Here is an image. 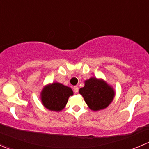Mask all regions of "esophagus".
Segmentation results:
<instances>
[{"instance_id": "obj_1", "label": "esophagus", "mask_w": 149, "mask_h": 149, "mask_svg": "<svg viewBox=\"0 0 149 149\" xmlns=\"http://www.w3.org/2000/svg\"><path fill=\"white\" fill-rule=\"evenodd\" d=\"M73 91H74V92L76 93V94H77V93L79 92V87L78 86L73 87Z\"/></svg>"}]
</instances>
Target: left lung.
<instances>
[{
    "instance_id": "8db88e82",
    "label": "left lung",
    "mask_w": 149,
    "mask_h": 149,
    "mask_svg": "<svg viewBox=\"0 0 149 149\" xmlns=\"http://www.w3.org/2000/svg\"><path fill=\"white\" fill-rule=\"evenodd\" d=\"M88 107L94 111L103 109L109 106L115 97L113 88L102 79L90 78L85 81V86L79 89Z\"/></svg>"
}]
</instances>
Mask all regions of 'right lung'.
Here are the masks:
<instances>
[{"instance_id":"right-lung-1","label":"right lung","mask_w":149,"mask_h":149,"mask_svg":"<svg viewBox=\"0 0 149 149\" xmlns=\"http://www.w3.org/2000/svg\"><path fill=\"white\" fill-rule=\"evenodd\" d=\"M73 94L70 87L56 82L44 87L41 92V100L47 109L58 112L65 107L69 97Z\"/></svg>"}]
</instances>
